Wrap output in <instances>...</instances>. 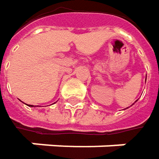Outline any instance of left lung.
<instances>
[{"label":"left lung","instance_id":"8db88e82","mask_svg":"<svg viewBox=\"0 0 159 159\" xmlns=\"http://www.w3.org/2000/svg\"><path fill=\"white\" fill-rule=\"evenodd\" d=\"M135 102H136V101H135ZM126 109H128V108H126Z\"/></svg>","mask_w":159,"mask_h":159}]
</instances>
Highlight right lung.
Returning <instances> with one entry per match:
<instances>
[{
	"instance_id": "obj_1",
	"label": "right lung",
	"mask_w": 159,
	"mask_h": 159,
	"mask_svg": "<svg viewBox=\"0 0 159 159\" xmlns=\"http://www.w3.org/2000/svg\"><path fill=\"white\" fill-rule=\"evenodd\" d=\"M29 107H34V106H33V105H30V106H29Z\"/></svg>"
}]
</instances>
